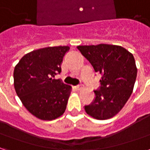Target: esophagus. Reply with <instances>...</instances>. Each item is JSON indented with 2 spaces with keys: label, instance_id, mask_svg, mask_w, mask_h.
Returning <instances> with one entry per match:
<instances>
[{
  "label": "esophagus",
  "instance_id": "obj_1",
  "mask_svg": "<svg viewBox=\"0 0 150 150\" xmlns=\"http://www.w3.org/2000/svg\"><path fill=\"white\" fill-rule=\"evenodd\" d=\"M73 88H74V89H75V90H77V91H79V90H81L82 88H83V86H82V85L74 86V87H73Z\"/></svg>",
  "mask_w": 150,
  "mask_h": 150
}]
</instances>
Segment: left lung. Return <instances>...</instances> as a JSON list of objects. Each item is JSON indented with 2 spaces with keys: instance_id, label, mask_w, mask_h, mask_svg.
<instances>
[{
  "instance_id": "obj_1",
  "label": "left lung",
  "mask_w": 150,
  "mask_h": 150,
  "mask_svg": "<svg viewBox=\"0 0 150 150\" xmlns=\"http://www.w3.org/2000/svg\"><path fill=\"white\" fill-rule=\"evenodd\" d=\"M96 72L102 76L94 101L84 109L97 120L110 119L125 106L132 94L137 69L134 57L124 47L109 44L78 46Z\"/></svg>"
}]
</instances>
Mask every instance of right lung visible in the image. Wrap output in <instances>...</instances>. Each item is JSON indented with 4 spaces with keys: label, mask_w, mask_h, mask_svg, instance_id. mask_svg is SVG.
Here are the masks:
<instances>
[{
    "label": "right lung",
    "mask_w": 150,
    "mask_h": 150,
    "mask_svg": "<svg viewBox=\"0 0 150 150\" xmlns=\"http://www.w3.org/2000/svg\"><path fill=\"white\" fill-rule=\"evenodd\" d=\"M70 47L50 46L25 54L13 71L14 88L30 112L43 120L64 113L71 87L54 76L61 72L62 59Z\"/></svg>",
    "instance_id": "right-lung-1"
}]
</instances>
